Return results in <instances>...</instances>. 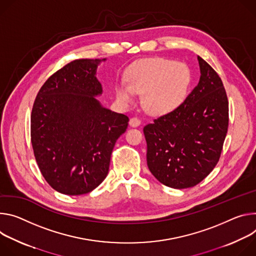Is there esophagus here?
Instances as JSON below:
<instances>
[{
    "mask_svg": "<svg viewBox=\"0 0 256 256\" xmlns=\"http://www.w3.org/2000/svg\"><path fill=\"white\" fill-rule=\"evenodd\" d=\"M129 124L132 127H137V126H139L141 124V120L138 117H132L130 119V121H129Z\"/></svg>",
    "mask_w": 256,
    "mask_h": 256,
    "instance_id": "esophagus-1",
    "label": "esophagus"
}]
</instances>
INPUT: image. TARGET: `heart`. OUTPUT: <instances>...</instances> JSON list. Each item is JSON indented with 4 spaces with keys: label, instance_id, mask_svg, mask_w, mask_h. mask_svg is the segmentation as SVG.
<instances>
[{
    "label": "heart",
    "instance_id": "1",
    "mask_svg": "<svg viewBox=\"0 0 256 256\" xmlns=\"http://www.w3.org/2000/svg\"><path fill=\"white\" fill-rule=\"evenodd\" d=\"M190 83L187 67L162 58L139 61L128 74V85H120L119 100L130 102L134 92H144V106L150 114H166L176 108L184 100Z\"/></svg>",
    "mask_w": 256,
    "mask_h": 256
}]
</instances>
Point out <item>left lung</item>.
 Wrapping results in <instances>:
<instances>
[{
	"label": "left lung",
	"instance_id": "8db88e82",
	"mask_svg": "<svg viewBox=\"0 0 256 256\" xmlns=\"http://www.w3.org/2000/svg\"><path fill=\"white\" fill-rule=\"evenodd\" d=\"M200 79L175 110L144 126L148 166L164 185L202 182L216 166L229 126V102L218 74L200 56Z\"/></svg>",
	"mask_w": 256,
	"mask_h": 256
}]
</instances>
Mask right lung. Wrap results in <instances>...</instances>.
Returning <instances> with one entry per match:
<instances>
[{"mask_svg": "<svg viewBox=\"0 0 256 256\" xmlns=\"http://www.w3.org/2000/svg\"><path fill=\"white\" fill-rule=\"evenodd\" d=\"M106 59H102L104 61ZM100 59L74 60L54 72L34 102L30 137L36 164L48 185L81 195L106 177L117 139L129 118L102 108L96 77Z\"/></svg>", "mask_w": 256, "mask_h": 256, "instance_id": "obj_1", "label": "right lung"}]
</instances>
